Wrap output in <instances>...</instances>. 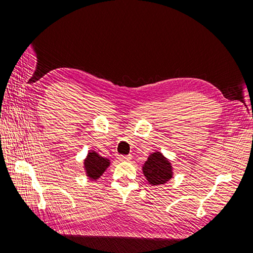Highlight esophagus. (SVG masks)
<instances>
[{"mask_svg": "<svg viewBox=\"0 0 253 253\" xmlns=\"http://www.w3.org/2000/svg\"><path fill=\"white\" fill-rule=\"evenodd\" d=\"M118 159L120 160V162H129L131 160V156L129 155H121L118 157Z\"/></svg>", "mask_w": 253, "mask_h": 253, "instance_id": "1", "label": "esophagus"}]
</instances>
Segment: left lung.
<instances>
[{"label":"left lung","mask_w":253,"mask_h":253,"mask_svg":"<svg viewBox=\"0 0 253 253\" xmlns=\"http://www.w3.org/2000/svg\"><path fill=\"white\" fill-rule=\"evenodd\" d=\"M142 172L150 185L158 186L172 178V166L162 153L151 154L142 167Z\"/></svg>","instance_id":"8db88e82"}]
</instances>
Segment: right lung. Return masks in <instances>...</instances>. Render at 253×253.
<instances>
[{
  "instance_id": "obj_1",
  "label": "right lung",
  "mask_w": 253,
  "mask_h": 253,
  "mask_svg": "<svg viewBox=\"0 0 253 253\" xmlns=\"http://www.w3.org/2000/svg\"><path fill=\"white\" fill-rule=\"evenodd\" d=\"M110 166V160L98 155L96 152H89L84 160V169L91 180L98 179Z\"/></svg>"
}]
</instances>
